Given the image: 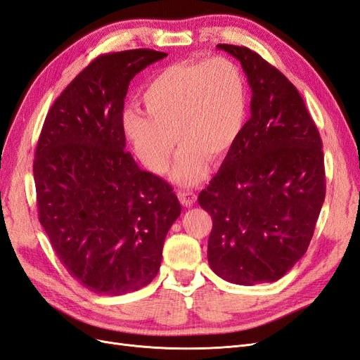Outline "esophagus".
I'll use <instances>...</instances> for the list:
<instances>
[{
  "mask_svg": "<svg viewBox=\"0 0 360 360\" xmlns=\"http://www.w3.org/2000/svg\"><path fill=\"white\" fill-rule=\"evenodd\" d=\"M177 195H179L181 204L186 207H191L195 201H197V195H195L193 192H189V191H179Z\"/></svg>",
  "mask_w": 360,
  "mask_h": 360,
  "instance_id": "34e87169",
  "label": "esophagus"
}]
</instances>
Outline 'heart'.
Segmentation results:
<instances>
[{
    "mask_svg": "<svg viewBox=\"0 0 360 360\" xmlns=\"http://www.w3.org/2000/svg\"><path fill=\"white\" fill-rule=\"evenodd\" d=\"M143 101L147 111L123 112V132L138 159L156 174L167 172L177 138L181 147L171 177L181 186L200 183L210 158L225 156L246 122L245 78L224 57L171 64L148 82Z\"/></svg>",
    "mask_w": 360,
    "mask_h": 360,
    "instance_id": "heart-1",
    "label": "heart"
}]
</instances>
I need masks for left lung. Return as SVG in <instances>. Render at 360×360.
I'll use <instances>...</instances> for the list:
<instances>
[{
  "label": "left lung",
  "mask_w": 360,
  "mask_h": 360,
  "mask_svg": "<svg viewBox=\"0 0 360 360\" xmlns=\"http://www.w3.org/2000/svg\"><path fill=\"white\" fill-rule=\"evenodd\" d=\"M240 61L250 118L198 204L213 228L207 258L237 285L275 282L304 255L326 195L323 144L302 96L245 46L217 45Z\"/></svg>",
  "instance_id": "1"
}]
</instances>
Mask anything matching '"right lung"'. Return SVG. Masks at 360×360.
I'll return each instance as SVG.
<instances>
[{
    "label": "right lung",
    "mask_w": 360,
    "mask_h": 360,
    "mask_svg": "<svg viewBox=\"0 0 360 360\" xmlns=\"http://www.w3.org/2000/svg\"><path fill=\"white\" fill-rule=\"evenodd\" d=\"M165 52L132 49L89 64L53 102L32 165L39 221L81 285L120 296L148 285L181 205L124 151L129 84Z\"/></svg>",
    "instance_id": "add662e5"
}]
</instances>
